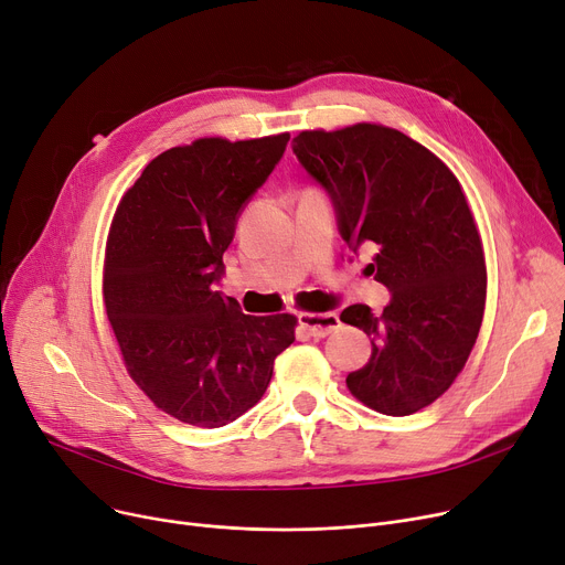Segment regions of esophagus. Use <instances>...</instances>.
Masks as SVG:
<instances>
[{
	"mask_svg": "<svg viewBox=\"0 0 565 565\" xmlns=\"http://www.w3.org/2000/svg\"><path fill=\"white\" fill-rule=\"evenodd\" d=\"M300 324L309 332V337L324 339V337H330L339 328L341 320L332 311H324V313H309V311H305V313H300Z\"/></svg>",
	"mask_w": 565,
	"mask_h": 565,
	"instance_id": "obj_1",
	"label": "esophagus"
}]
</instances>
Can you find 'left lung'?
I'll use <instances>...</instances> for the list:
<instances>
[{"label": "left lung", "mask_w": 565, "mask_h": 565, "mask_svg": "<svg viewBox=\"0 0 565 565\" xmlns=\"http://www.w3.org/2000/svg\"><path fill=\"white\" fill-rule=\"evenodd\" d=\"M292 153L330 192L343 241L371 249L392 302L366 305L341 320L371 337V360L345 377L366 407L407 417L435 403L467 364L488 292L486 254L465 190L426 146L380 126L302 130Z\"/></svg>", "instance_id": "8db88e82"}]
</instances>
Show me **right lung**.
Returning a JSON list of instances; mask_svg holds the SVG:
<instances>
[{
    "mask_svg": "<svg viewBox=\"0 0 565 565\" xmlns=\"http://www.w3.org/2000/svg\"><path fill=\"white\" fill-rule=\"evenodd\" d=\"M290 135L201 137L146 164L111 217L103 300L128 375L173 419L220 428L254 407L292 313L245 316L213 290L243 203L281 160Z\"/></svg>",
    "mask_w": 565,
    "mask_h": 565,
    "instance_id": "add662e5",
    "label": "right lung"
}]
</instances>
